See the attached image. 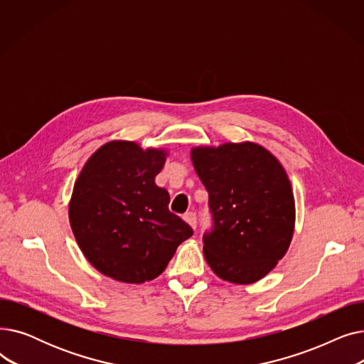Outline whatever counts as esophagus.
<instances>
[{
  "instance_id": "1",
  "label": "esophagus",
  "mask_w": 364,
  "mask_h": 364,
  "mask_svg": "<svg viewBox=\"0 0 364 364\" xmlns=\"http://www.w3.org/2000/svg\"><path fill=\"white\" fill-rule=\"evenodd\" d=\"M184 221L192 227V228H195L196 227V214L195 213H187V214H184Z\"/></svg>"
}]
</instances>
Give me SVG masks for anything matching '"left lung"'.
<instances>
[{"label":"left lung","instance_id":"1","mask_svg":"<svg viewBox=\"0 0 364 364\" xmlns=\"http://www.w3.org/2000/svg\"><path fill=\"white\" fill-rule=\"evenodd\" d=\"M209 193L215 228L203 236V255L223 280L251 284L288 252L295 230V198L288 172L258 143H223L190 150Z\"/></svg>","mask_w":364,"mask_h":364}]
</instances>
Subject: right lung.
<instances>
[{
    "mask_svg": "<svg viewBox=\"0 0 364 364\" xmlns=\"http://www.w3.org/2000/svg\"><path fill=\"white\" fill-rule=\"evenodd\" d=\"M168 149L112 140L95 150L76 178L69 223L80 250L102 274L122 283L156 279L192 227L169 213L155 183Z\"/></svg>",
    "mask_w": 364,
    "mask_h": 364,
    "instance_id": "add662e5",
    "label": "right lung"
}]
</instances>
